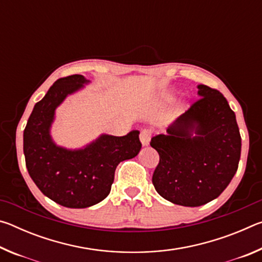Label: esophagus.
<instances>
[{"mask_svg":"<svg viewBox=\"0 0 262 262\" xmlns=\"http://www.w3.org/2000/svg\"><path fill=\"white\" fill-rule=\"evenodd\" d=\"M140 140H141V143L143 147H148L150 143V140H151V132L148 129L142 130L140 134Z\"/></svg>","mask_w":262,"mask_h":262,"instance_id":"34e87169","label":"esophagus"}]
</instances>
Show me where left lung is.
Instances as JSON below:
<instances>
[{
    "label": "left lung",
    "instance_id": "left-lung-1",
    "mask_svg": "<svg viewBox=\"0 0 262 262\" xmlns=\"http://www.w3.org/2000/svg\"><path fill=\"white\" fill-rule=\"evenodd\" d=\"M196 103L150 145L159 154L157 193L174 205L199 207L220 196L236 174L242 137L236 114L220 91L198 85Z\"/></svg>",
    "mask_w": 262,
    "mask_h": 262
}]
</instances>
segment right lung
<instances>
[{
    "instance_id": "right-lung-1",
    "label": "right lung",
    "mask_w": 262,
    "mask_h": 262,
    "mask_svg": "<svg viewBox=\"0 0 262 262\" xmlns=\"http://www.w3.org/2000/svg\"><path fill=\"white\" fill-rule=\"evenodd\" d=\"M82 75L57 79L34 105L24 129L29 174L43 195L67 208H88L107 196L118 164L137 156L140 132L125 136L100 134L81 148L56 144L52 137L55 111L68 96L90 84Z\"/></svg>"
}]
</instances>
